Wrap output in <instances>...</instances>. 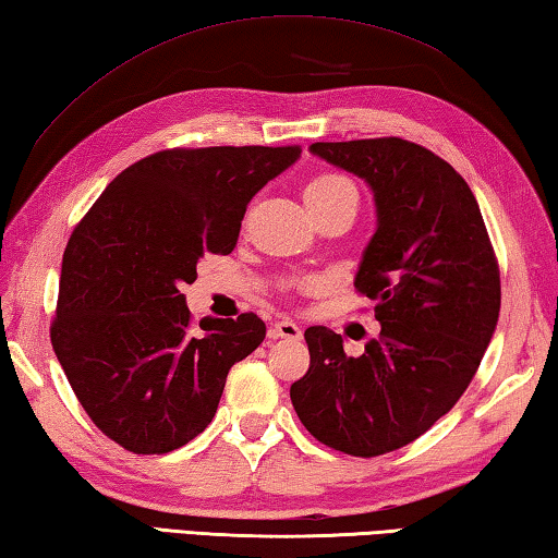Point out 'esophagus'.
<instances>
[{
  "label": "esophagus",
  "instance_id": "esophagus-1",
  "mask_svg": "<svg viewBox=\"0 0 558 558\" xmlns=\"http://www.w3.org/2000/svg\"><path fill=\"white\" fill-rule=\"evenodd\" d=\"M272 331H276V337H280V339H290V341L302 339V327L292 319L276 322V329H272Z\"/></svg>",
  "mask_w": 558,
  "mask_h": 558
}]
</instances>
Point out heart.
I'll list each match as a JSON object with an SVG mask.
<instances>
[{"label": "heart", "mask_w": 558, "mask_h": 558, "mask_svg": "<svg viewBox=\"0 0 558 558\" xmlns=\"http://www.w3.org/2000/svg\"><path fill=\"white\" fill-rule=\"evenodd\" d=\"M339 195H356V187H353L347 178L337 173H322L317 178H312L305 187L307 205H312V202L329 199V197H339Z\"/></svg>", "instance_id": "b5f03b06"}]
</instances>
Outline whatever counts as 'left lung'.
I'll return each instance as SVG.
<instances>
[{
	"instance_id": "8db88e82",
	"label": "left lung",
	"mask_w": 558,
	"mask_h": 558,
	"mask_svg": "<svg viewBox=\"0 0 558 558\" xmlns=\"http://www.w3.org/2000/svg\"><path fill=\"white\" fill-rule=\"evenodd\" d=\"M310 154L376 199L353 286L376 300L380 337L347 356L341 333L310 327V371L290 400L314 439L371 459L422 437L469 388L498 327L500 270L471 187L432 150L390 136Z\"/></svg>"
}]
</instances>
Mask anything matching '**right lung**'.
I'll return each instance as SVG.
<instances>
[{
	"label": "right lung",
	"mask_w": 558,
	"mask_h": 558,
	"mask_svg": "<svg viewBox=\"0 0 558 558\" xmlns=\"http://www.w3.org/2000/svg\"><path fill=\"white\" fill-rule=\"evenodd\" d=\"M300 146L173 148L109 182L70 236L50 341L80 404L134 453L207 429L229 368L266 339L253 312L192 317L182 288L205 253L234 251L253 195Z\"/></svg>",
	"instance_id": "right-lung-1"
}]
</instances>
